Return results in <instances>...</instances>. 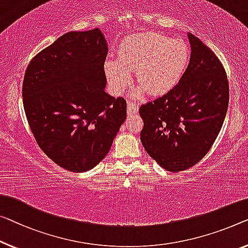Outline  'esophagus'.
I'll return each instance as SVG.
<instances>
[{"label":"esophagus","mask_w":248,"mask_h":248,"mask_svg":"<svg viewBox=\"0 0 248 248\" xmlns=\"http://www.w3.org/2000/svg\"><path fill=\"white\" fill-rule=\"evenodd\" d=\"M138 109H139V107L136 102H132V101L128 102V107H127L128 116H132V114L138 113Z\"/></svg>","instance_id":"34e87169"}]
</instances>
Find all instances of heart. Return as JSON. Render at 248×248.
Masks as SVG:
<instances>
[{
  "label": "heart",
  "mask_w": 248,
  "mask_h": 248,
  "mask_svg": "<svg viewBox=\"0 0 248 248\" xmlns=\"http://www.w3.org/2000/svg\"><path fill=\"white\" fill-rule=\"evenodd\" d=\"M189 47L183 40L156 32L137 33L120 44L118 58H108L105 71L116 93L124 91L136 71L139 97L146 91L162 94L177 86L189 63Z\"/></svg>",
  "instance_id": "obj_1"
}]
</instances>
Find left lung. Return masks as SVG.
<instances>
[{
    "mask_svg": "<svg viewBox=\"0 0 248 248\" xmlns=\"http://www.w3.org/2000/svg\"><path fill=\"white\" fill-rule=\"evenodd\" d=\"M191 54L178 84L142 105L140 140L148 155L166 170L193 167L218 136L230 100L227 75L219 59L188 33Z\"/></svg>",
    "mask_w": 248,
    "mask_h": 248,
    "instance_id": "8db88e82",
    "label": "left lung"
}]
</instances>
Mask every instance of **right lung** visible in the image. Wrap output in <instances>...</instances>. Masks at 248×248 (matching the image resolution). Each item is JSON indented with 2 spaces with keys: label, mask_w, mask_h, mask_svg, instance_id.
I'll return each instance as SVG.
<instances>
[{
  "label": "right lung",
  "mask_w": 248,
  "mask_h": 248,
  "mask_svg": "<svg viewBox=\"0 0 248 248\" xmlns=\"http://www.w3.org/2000/svg\"><path fill=\"white\" fill-rule=\"evenodd\" d=\"M108 46L99 29L68 32L32 59L22 95L30 128L60 167L88 171L109 153L127 102L105 91Z\"/></svg>",
  "instance_id": "obj_1"
}]
</instances>
